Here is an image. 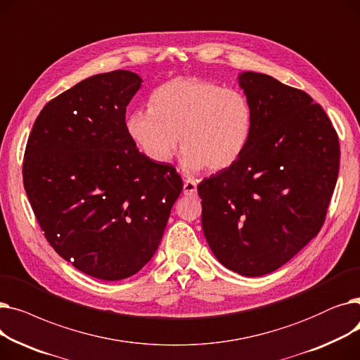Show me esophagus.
I'll return each instance as SVG.
<instances>
[{
	"mask_svg": "<svg viewBox=\"0 0 360 360\" xmlns=\"http://www.w3.org/2000/svg\"><path fill=\"white\" fill-rule=\"evenodd\" d=\"M197 193V182L191 178H188L184 182V194L185 195H194Z\"/></svg>",
	"mask_w": 360,
	"mask_h": 360,
	"instance_id": "1",
	"label": "esophagus"
}]
</instances>
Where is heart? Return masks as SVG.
Masks as SVG:
<instances>
[{
  "label": "heart",
  "mask_w": 360,
  "mask_h": 360,
  "mask_svg": "<svg viewBox=\"0 0 360 360\" xmlns=\"http://www.w3.org/2000/svg\"><path fill=\"white\" fill-rule=\"evenodd\" d=\"M254 127L250 99L210 80L176 77L151 94V106L127 118V132L155 163L172 159L178 141L182 165L197 172L232 166L247 148Z\"/></svg>",
  "instance_id": "obj_1"
}]
</instances>
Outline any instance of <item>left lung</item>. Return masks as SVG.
I'll list each match as a JSON object with an SVG mask.
<instances>
[{"label":"left lung","instance_id":"8db88e82","mask_svg":"<svg viewBox=\"0 0 360 360\" xmlns=\"http://www.w3.org/2000/svg\"><path fill=\"white\" fill-rule=\"evenodd\" d=\"M254 127L240 158L198 186L214 257L240 276L269 274L321 231L338 176L337 132L321 105L271 75L243 71Z\"/></svg>","mask_w":360,"mask_h":360}]
</instances>
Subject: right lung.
<instances>
[{
	"instance_id": "right-lung-1",
	"label": "right lung",
	"mask_w": 360,
	"mask_h": 360,
	"mask_svg": "<svg viewBox=\"0 0 360 360\" xmlns=\"http://www.w3.org/2000/svg\"><path fill=\"white\" fill-rule=\"evenodd\" d=\"M141 82L117 70L72 86L41 110L25 151V190L51 247L106 281L155 255L184 185L128 136L125 112Z\"/></svg>"
}]
</instances>
